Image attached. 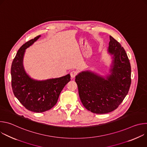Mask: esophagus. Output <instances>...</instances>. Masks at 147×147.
I'll return each mask as SVG.
<instances>
[{
  "mask_svg": "<svg viewBox=\"0 0 147 147\" xmlns=\"http://www.w3.org/2000/svg\"><path fill=\"white\" fill-rule=\"evenodd\" d=\"M77 71L76 70H72L70 72V76L71 77V78H74L76 77V76L77 74Z\"/></svg>",
  "mask_w": 147,
  "mask_h": 147,
  "instance_id": "obj_1",
  "label": "esophagus"
}]
</instances>
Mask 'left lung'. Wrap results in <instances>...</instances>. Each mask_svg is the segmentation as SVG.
<instances>
[{"instance_id": "8db88e82", "label": "left lung", "mask_w": 147, "mask_h": 147, "mask_svg": "<svg viewBox=\"0 0 147 147\" xmlns=\"http://www.w3.org/2000/svg\"><path fill=\"white\" fill-rule=\"evenodd\" d=\"M109 37L108 52L113 59L110 74L103 77L84 71L75 79L84 107L96 114L115 110L128 94L131 84V66L127 53L119 42Z\"/></svg>"}]
</instances>
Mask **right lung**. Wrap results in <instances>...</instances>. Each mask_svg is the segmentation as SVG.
Listing matches in <instances>:
<instances>
[{"mask_svg":"<svg viewBox=\"0 0 147 147\" xmlns=\"http://www.w3.org/2000/svg\"><path fill=\"white\" fill-rule=\"evenodd\" d=\"M40 35L27 42L21 47L11 64V87L15 96L28 110L40 113L52 108L56 104L63 88L70 81L69 74L59 78L36 80L31 78L23 66L26 49Z\"/></svg>","mask_w":147,"mask_h":147,"instance_id":"1","label":"right lung"}]
</instances>
